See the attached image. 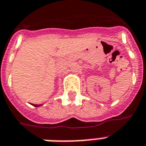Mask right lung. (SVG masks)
Returning a JSON list of instances; mask_svg holds the SVG:
<instances>
[{
  "mask_svg": "<svg viewBox=\"0 0 146 146\" xmlns=\"http://www.w3.org/2000/svg\"><path fill=\"white\" fill-rule=\"evenodd\" d=\"M32 105H33V104H32ZM33 105V106H35V107H38V106H40L41 105Z\"/></svg>",
  "mask_w": 146,
  "mask_h": 146,
  "instance_id": "right-lung-1",
  "label": "right lung"
}]
</instances>
